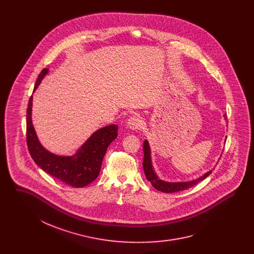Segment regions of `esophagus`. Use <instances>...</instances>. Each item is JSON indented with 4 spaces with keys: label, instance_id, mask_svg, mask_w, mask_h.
I'll list each match as a JSON object with an SVG mask.
<instances>
[{
    "label": "esophagus",
    "instance_id": "1",
    "mask_svg": "<svg viewBox=\"0 0 254 254\" xmlns=\"http://www.w3.org/2000/svg\"><path fill=\"white\" fill-rule=\"evenodd\" d=\"M127 126L129 127V128H131L132 130H137L141 127L142 126V120L138 117V116H132L127 120Z\"/></svg>",
    "mask_w": 254,
    "mask_h": 254
}]
</instances>
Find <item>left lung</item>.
I'll list each match as a JSON object with an SVG mask.
<instances>
[{"mask_svg": "<svg viewBox=\"0 0 254 254\" xmlns=\"http://www.w3.org/2000/svg\"><path fill=\"white\" fill-rule=\"evenodd\" d=\"M225 119L227 118V114L224 115ZM143 167H144V171H145V177L148 181L151 183V185L162 192H166V193H171V192H177V191H182L185 190H188L191 187H193L194 185H196L199 182L203 181L205 179L211 172L212 170L206 172L205 175H203L202 177L198 178L197 180L190 182H184V183H167V182L161 181L151 165V159H150V148L147 141H145L144 143V161H143Z\"/></svg>", "mask_w": 254, "mask_h": 254, "instance_id": "8db88e82", "label": "left lung"}]
</instances>
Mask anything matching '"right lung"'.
Returning <instances> with one entry per match:
<instances>
[{
    "label": "right lung",
    "instance_id": "1",
    "mask_svg": "<svg viewBox=\"0 0 254 254\" xmlns=\"http://www.w3.org/2000/svg\"><path fill=\"white\" fill-rule=\"evenodd\" d=\"M48 72L49 69L44 68L39 74L34 90ZM31 107L32 96L29 98L26 110V144L37 165L51 176L72 188H83L94 181L100 173L109 145L117 137L118 126L110 125L97 130L74 156H57L45 149L38 141L31 121Z\"/></svg>",
    "mask_w": 254,
    "mask_h": 254
}]
</instances>
